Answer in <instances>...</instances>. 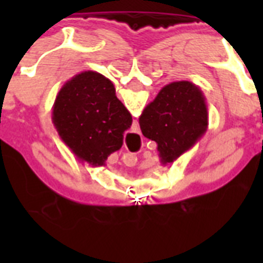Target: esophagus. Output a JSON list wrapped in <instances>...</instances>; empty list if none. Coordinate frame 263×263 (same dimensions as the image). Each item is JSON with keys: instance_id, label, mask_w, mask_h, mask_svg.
Wrapping results in <instances>:
<instances>
[{"instance_id": "34e87169", "label": "esophagus", "mask_w": 263, "mask_h": 263, "mask_svg": "<svg viewBox=\"0 0 263 263\" xmlns=\"http://www.w3.org/2000/svg\"><path fill=\"white\" fill-rule=\"evenodd\" d=\"M137 162V157L133 154H127L126 157V160H125V163L127 164V166H133V164H136Z\"/></svg>"}]
</instances>
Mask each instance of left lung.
<instances>
[{
  "label": "left lung",
  "instance_id": "1",
  "mask_svg": "<svg viewBox=\"0 0 263 263\" xmlns=\"http://www.w3.org/2000/svg\"><path fill=\"white\" fill-rule=\"evenodd\" d=\"M139 126L143 136L158 145L160 163H173L205 134V97L191 81L170 83L143 109Z\"/></svg>",
  "mask_w": 263,
  "mask_h": 263
}]
</instances>
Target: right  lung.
<instances>
[{"label": "right lung", "instance_id": "obj_1", "mask_svg": "<svg viewBox=\"0 0 263 263\" xmlns=\"http://www.w3.org/2000/svg\"><path fill=\"white\" fill-rule=\"evenodd\" d=\"M132 115L116 96L115 85L99 72L84 71L60 88L52 124L71 152L90 166H104L120 150Z\"/></svg>", "mask_w": 263, "mask_h": 263}]
</instances>
